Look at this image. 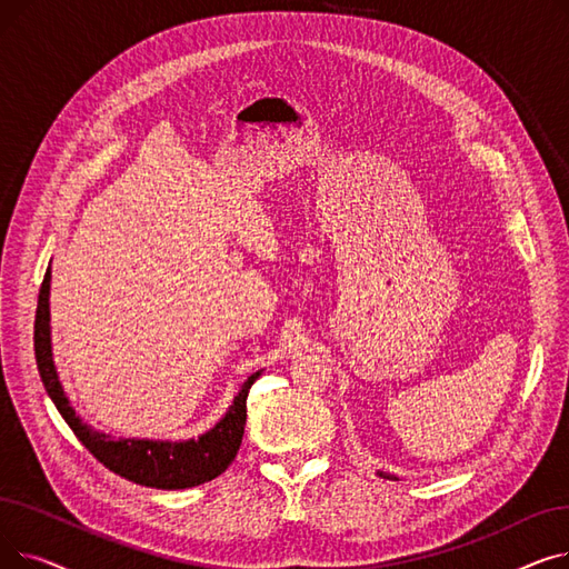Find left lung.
I'll use <instances>...</instances> for the list:
<instances>
[{"label": "left lung", "instance_id": "8db88e82", "mask_svg": "<svg viewBox=\"0 0 569 569\" xmlns=\"http://www.w3.org/2000/svg\"><path fill=\"white\" fill-rule=\"evenodd\" d=\"M378 475H382V477H390V475H385V472H378Z\"/></svg>", "mask_w": 569, "mask_h": 569}]
</instances>
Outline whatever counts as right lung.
Returning <instances> with one entry per match:
<instances>
[{"mask_svg": "<svg viewBox=\"0 0 569 569\" xmlns=\"http://www.w3.org/2000/svg\"><path fill=\"white\" fill-rule=\"evenodd\" d=\"M50 267L39 290L37 320H34V355L37 367L43 380V387L59 415L64 417L76 438L92 452L108 470L124 477L129 482L152 487V489H191L202 482L214 480L237 457L242 445L244 425H247V397L251 385L260 378V371L249 376L242 390L234 397L230 410L223 420L202 433L198 440L187 442H154V440H131L119 438L110 440L103 433H97L82 425L76 410L71 408L62 385H59L52 352H50Z\"/></svg>", "mask_w": 569, "mask_h": 569, "instance_id": "obj_1", "label": "right lung"}]
</instances>
